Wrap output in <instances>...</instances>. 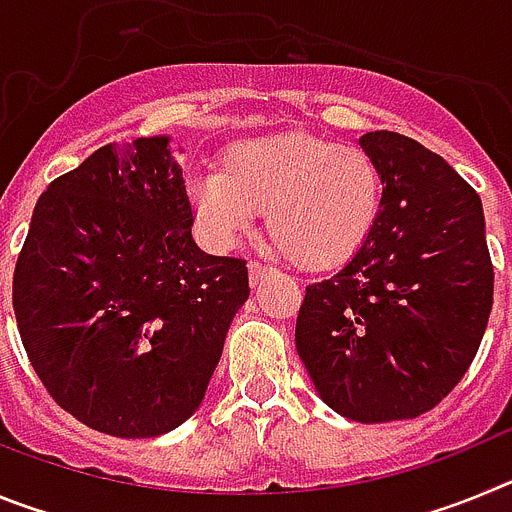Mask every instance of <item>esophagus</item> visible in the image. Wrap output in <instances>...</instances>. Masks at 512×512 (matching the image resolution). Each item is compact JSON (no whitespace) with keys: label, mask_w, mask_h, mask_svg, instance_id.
<instances>
[{"label":"esophagus","mask_w":512,"mask_h":512,"mask_svg":"<svg viewBox=\"0 0 512 512\" xmlns=\"http://www.w3.org/2000/svg\"><path fill=\"white\" fill-rule=\"evenodd\" d=\"M266 274H269V266L259 264V261H251V264H248V282H251V287H256Z\"/></svg>","instance_id":"1"}]
</instances>
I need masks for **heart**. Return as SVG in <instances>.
<instances>
[{"label":"heart","instance_id":"heart-1","mask_svg":"<svg viewBox=\"0 0 512 512\" xmlns=\"http://www.w3.org/2000/svg\"><path fill=\"white\" fill-rule=\"evenodd\" d=\"M384 179L359 146L307 133L233 143L217 171L194 176L187 200L215 246H233L259 212L289 264L328 271L351 261L379 220Z\"/></svg>","mask_w":512,"mask_h":512}]
</instances>
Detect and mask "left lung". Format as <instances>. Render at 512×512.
<instances>
[{
	"mask_svg": "<svg viewBox=\"0 0 512 512\" xmlns=\"http://www.w3.org/2000/svg\"><path fill=\"white\" fill-rule=\"evenodd\" d=\"M359 146L384 179L369 241L305 289L297 354L328 408L356 423L428 413L467 374L492 310L479 194L438 153L390 130Z\"/></svg>",
	"mask_w": 512,
	"mask_h": 512,
	"instance_id": "1",
	"label": "left lung"
}]
</instances>
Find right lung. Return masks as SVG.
Wrapping results in <instances>:
<instances>
[{"label":"right lung","instance_id":"right-lung-1","mask_svg":"<svg viewBox=\"0 0 512 512\" xmlns=\"http://www.w3.org/2000/svg\"><path fill=\"white\" fill-rule=\"evenodd\" d=\"M169 143H110L48 184L12 279L43 387L117 438L161 436L200 408L251 292L246 261L194 243Z\"/></svg>","mask_w":512,"mask_h":512}]
</instances>
